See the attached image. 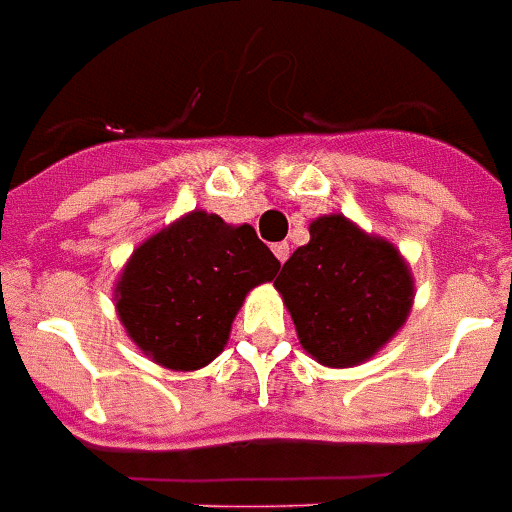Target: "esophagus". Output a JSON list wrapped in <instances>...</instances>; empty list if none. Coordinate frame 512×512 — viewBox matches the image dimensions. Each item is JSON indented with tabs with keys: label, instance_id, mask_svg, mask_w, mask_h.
Returning <instances> with one entry per match:
<instances>
[{
	"label": "esophagus",
	"instance_id": "esophagus-1",
	"mask_svg": "<svg viewBox=\"0 0 512 512\" xmlns=\"http://www.w3.org/2000/svg\"><path fill=\"white\" fill-rule=\"evenodd\" d=\"M272 251H275L277 261H280V264H285V261H288V256H290V245L288 243H275V245H272Z\"/></svg>",
	"mask_w": 512,
	"mask_h": 512
}]
</instances>
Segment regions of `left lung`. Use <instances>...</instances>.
Listing matches in <instances>:
<instances>
[{
    "mask_svg": "<svg viewBox=\"0 0 512 512\" xmlns=\"http://www.w3.org/2000/svg\"><path fill=\"white\" fill-rule=\"evenodd\" d=\"M309 235L282 264L275 288L317 362L359 365L407 320L415 296L410 269L394 245L341 214L320 216Z\"/></svg>",
    "mask_w": 512,
    "mask_h": 512,
    "instance_id": "1",
    "label": "left lung"
}]
</instances>
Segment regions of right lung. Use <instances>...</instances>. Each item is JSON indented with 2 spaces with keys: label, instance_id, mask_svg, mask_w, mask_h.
Returning a JSON list of instances; mask_svg holds the SVG:
<instances>
[{
  "label": "right lung",
  "instance_id": "obj_1",
  "mask_svg": "<svg viewBox=\"0 0 512 512\" xmlns=\"http://www.w3.org/2000/svg\"><path fill=\"white\" fill-rule=\"evenodd\" d=\"M277 269L253 227L192 211L134 251L116 285L118 317L153 362L198 370L224 349L245 293Z\"/></svg>",
  "mask_w": 512,
  "mask_h": 512
}]
</instances>
